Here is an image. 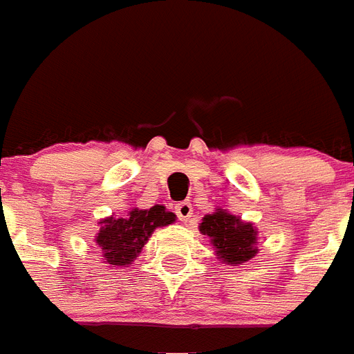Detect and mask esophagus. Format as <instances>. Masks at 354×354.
Wrapping results in <instances>:
<instances>
[{
    "instance_id": "obj_1",
    "label": "esophagus",
    "mask_w": 354,
    "mask_h": 354,
    "mask_svg": "<svg viewBox=\"0 0 354 354\" xmlns=\"http://www.w3.org/2000/svg\"><path fill=\"white\" fill-rule=\"evenodd\" d=\"M175 212H177L179 220L188 222L190 216H192V205H190L188 201H180V203H177V207H175Z\"/></svg>"
}]
</instances>
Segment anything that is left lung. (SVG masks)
Segmentation results:
<instances>
[{
	"instance_id": "left-lung-1",
	"label": "left lung",
	"mask_w": 354,
	"mask_h": 354,
	"mask_svg": "<svg viewBox=\"0 0 354 354\" xmlns=\"http://www.w3.org/2000/svg\"><path fill=\"white\" fill-rule=\"evenodd\" d=\"M199 231L211 237L212 246H216L218 256L230 265L244 263L256 256L257 231L248 222L233 216L230 212L218 211L214 214H207L199 225Z\"/></svg>"
}]
</instances>
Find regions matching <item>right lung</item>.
I'll use <instances>...</instances> for the list:
<instances>
[{
  "label": "right lung",
  "mask_w": 354,
  "mask_h": 354,
  "mask_svg": "<svg viewBox=\"0 0 354 354\" xmlns=\"http://www.w3.org/2000/svg\"><path fill=\"white\" fill-rule=\"evenodd\" d=\"M171 222H175V214L162 205L134 209L123 218H106L100 222L102 227L97 237L102 257L110 265L127 267L142 252L153 231Z\"/></svg>",
  "instance_id": "add662e5"
}]
</instances>
